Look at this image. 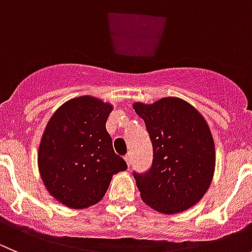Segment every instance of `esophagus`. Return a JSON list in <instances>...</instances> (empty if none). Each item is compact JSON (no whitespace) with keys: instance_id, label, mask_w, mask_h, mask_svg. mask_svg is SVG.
Instances as JSON below:
<instances>
[{"instance_id":"1","label":"esophagus","mask_w":252,"mask_h":252,"mask_svg":"<svg viewBox=\"0 0 252 252\" xmlns=\"http://www.w3.org/2000/svg\"><path fill=\"white\" fill-rule=\"evenodd\" d=\"M124 159H126V164L128 165H130V160H131V157H130V154H126V157H124Z\"/></svg>"}]
</instances>
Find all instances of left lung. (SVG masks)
Wrapping results in <instances>:
<instances>
[{"mask_svg": "<svg viewBox=\"0 0 252 252\" xmlns=\"http://www.w3.org/2000/svg\"><path fill=\"white\" fill-rule=\"evenodd\" d=\"M153 146L148 172L134 174L144 203L173 215L196 205L211 185L216 164L210 126L196 108L180 98L133 104Z\"/></svg>", "mask_w": 252, "mask_h": 252, "instance_id": "left-lung-1", "label": "left lung"}]
</instances>
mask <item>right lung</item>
Returning a JSON list of instances; mask_svg holds the SVG:
<instances>
[{
	"label": "right lung",
	"mask_w": 252,
	"mask_h": 252,
	"mask_svg": "<svg viewBox=\"0 0 252 252\" xmlns=\"http://www.w3.org/2000/svg\"><path fill=\"white\" fill-rule=\"evenodd\" d=\"M112 110V104L84 95L63 104L47 122L38 147V171L49 193L66 207L98 203L113 174L128 168L105 128Z\"/></svg>",
	"instance_id": "right-lung-1"
}]
</instances>
